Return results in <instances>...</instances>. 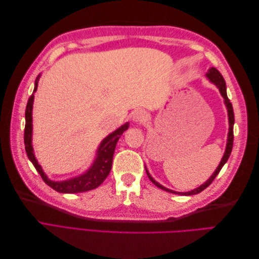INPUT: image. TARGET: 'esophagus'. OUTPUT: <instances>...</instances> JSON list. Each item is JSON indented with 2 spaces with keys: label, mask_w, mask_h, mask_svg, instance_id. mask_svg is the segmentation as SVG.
I'll use <instances>...</instances> for the list:
<instances>
[{
  "label": "esophagus",
  "mask_w": 259,
  "mask_h": 259,
  "mask_svg": "<svg viewBox=\"0 0 259 259\" xmlns=\"http://www.w3.org/2000/svg\"><path fill=\"white\" fill-rule=\"evenodd\" d=\"M147 117H148V113L145 110H143V109H140V110H137L133 113V120H134V122L136 123L145 122L147 120Z\"/></svg>",
  "instance_id": "obj_1"
}]
</instances>
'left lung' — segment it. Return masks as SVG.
<instances>
[{
    "label": "left lung",
    "instance_id": "left-lung-1",
    "mask_svg": "<svg viewBox=\"0 0 259 259\" xmlns=\"http://www.w3.org/2000/svg\"><path fill=\"white\" fill-rule=\"evenodd\" d=\"M206 76H207V79H208L211 83H214V84L217 86L218 90H219V92H221L222 96H223V97H224V99H225V105H226V107H227V111H228V117H229V132H228V139H227L226 151H225V153H224V156H223V159H222L221 163H219V165H218V167L216 168V170H215L214 173H213V175H211V176L206 180V182H205L204 184L201 185L200 187H198L197 189H193V190H191V191H188V192H177V191H174V190L167 189V188H165L164 186L160 185L159 183H156L155 180L151 177V175L149 174V171H148V170H147V168H146V171H147V175H148L149 179H150L151 182H152L156 187H159L160 189H162V190H165V191L170 192V193L180 194V195H192V194H198V193H200L201 191H203L204 189H206V188H207L211 183L214 182V179L216 178V176L218 175L219 171H221V169H222V168H223V166L225 165V163H226L227 161H228L229 156H230V154H231V151H232V146H233V124H234V113H233V108H232V105H231V103H230V100H229L228 96H227L226 82H225V80H224L223 75L221 74V72H219L216 68H213V67H211V68L208 70L207 73H206Z\"/></svg>",
    "mask_w": 259,
    "mask_h": 259
}]
</instances>
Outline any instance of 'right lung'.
<instances>
[{
	"instance_id": "obj_1",
	"label": "right lung",
	"mask_w": 259,
	"mask_h": 259,
	"mask_svg": "<svg viewBox=\"0 0 259 259\" xmlns=\"http://www.w3.org/2000/svg\"><path fill=\"white\" fill-rule=\"evenodd\" d=\"M38 77H36L34 90L33 93L36 92L37 89V81ZM33 98L34 95L32 94L29 97L28 104L26 107V126H25V149L29 160L32 162L35 169L38 171V174L41 175L42 179L48 184L54 190L60 193H77V192H85L95 189L98 186L104 183V180L107 178L111 170L112 166V159L114 149L116 146L117 140L121 137L123 133L126 131L130 126L128 123H125L121 127L111 133L110 135H108L103 142H101L98 150H97V156L95 161L92 164L91 168L85 171L84 174L68 179L62 180V182H53V180L49 179L48 176L45 175L40 164L37 163L32 148V107H33Z\"/></svg>"
}]
</instances>
